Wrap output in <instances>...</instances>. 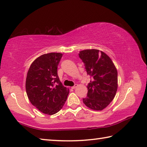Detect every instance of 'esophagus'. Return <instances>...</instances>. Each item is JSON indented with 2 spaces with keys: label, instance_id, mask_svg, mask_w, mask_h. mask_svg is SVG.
Instances as JSON below:
<instances>
[{
  "label": "esophagus",
  "instance_id": "34e87169",
  "mask_svg": "<svg viewBox=\"0 0 147 147\" xmlns=\"http://www.w3.org/2000/svg\"><path fill=\"white\" fill-rule=\"evenodd\" d=\"M77 87H78V84H74V86H73V87H72V89H75L76 88H77Z\"/></svg>",
  "mask_w": 147,
  "mask_h": 147
}]
</instances>
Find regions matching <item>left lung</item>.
Masks as SVG:
<instances>
[{
  "label": "left lung",
  "instance_id": "1",
  "mask_svg": "<svg viewBox=\"0 0 147 147\" xmlns=\"http://www.w3.org/2000/svg\"><path fill=\"white\" fill-rule=\"evenodd\" d=\"M79 57L91 76L88 91L83 102L93 110H102L115 97L117 90V71L110 58L96 49L80 52Z\"/></svg>",
  "mask_w": 147,
  "mask_h": 147
}]
</instances>
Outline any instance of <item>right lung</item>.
<instances>
[{"mask_svg": "<svg viewBox=\"0 0 147 147\" xmlns=\"http://www.w3.org/2000/svg\"><path fill=\"white\" fill-rule=\"evenodd\" d=\"M61 53L45 54L31 64L26 79V91L33 106L45 114L53 115L63 108L69 93L59 80L58 66Z\"/></svg>", "mask_w": 147, "mask_h": 147, "instance_id": "add662e5", "label": "right lung"}]
</instances>
